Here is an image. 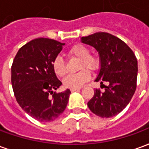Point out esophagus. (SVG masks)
Instances as JSON below:
<instances>
[{
	"label": "esophagus",
	"mask_w": 149,
	"mask_h": 149,
	"mask_svg": "<svg viewBox=\"0 0 149 149\" xmlns=\"http://www.w3.org/2000/svg\"><path fill=\"white\" fill-rule=\"evenodd\" d=\"M81 88H71L70 89V91H71L72 93H73V92H75V91H77V90H80Z\"/></svg>",
	"instance_id": "1"
}]
</instances>
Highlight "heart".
I'll list each match as a JSON object with an SVG mask.
<instances>
[{"label": "heart", "instance_id": "heart-1", "mask_svg": "<svg viewBox=\"0 0 149 149\" xmlns=\"http://www.w3.org/2000/svg\"><path fill=\"white\" fill-rule=\"evenodd\" d=\"M68 56L70 58L80 60L78 69L81 71L75 74L68 75L64 80V84L68 88H79L91 77L90 71L95 72L100 67L101 61L97 53L90 52L89 48L83 44H76L68 49ZM52 69L59 77H63L67 73L65 61L60 56L56 57L52 64Z\"/></svg>", "mask_w": 149, "mask_h": 149}]
</instances>
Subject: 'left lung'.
<instances>
[{
	"label": "left lung",
	"instance_id": "1",
	"mask_svg": "<svg viewBox=\"0 0 149 149\" xmlns=\"http://www.w3.org/2000/svg\"><path fill=\"white\" fill-rule=\"evenodd\" d=\"M93 46L100 54L101 66L97 82L104 91L96 88L88 102L89 109L98 116L109 118L117 115L130 102L136 88L137 59L128 45L108 33H96L81 38ZM103 83H107L105 86Z\"/></svg>",
	"mask_w": 149,
	"mask_h": 149
}]
</instances>
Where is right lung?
<instances>
[{
	"label": "right lung",
	"mask_w": 149,
	"mask_h": 149,
	"mask_svg": "<svg viewBox=\"0 0 149 149\" xmlns=\"http://www.w3.org/2000/svg\"><path fill=\"white\" fill-rule=\"evenodd\" d=\"M64 45L49 38L34 39L18 50L12 65L16 100L24 112L39 121L54 120L68 104L71 92H56L62 83L52 66Z\"/></svg>",
	"instance_id": "obj_1"
}]
</instances>
